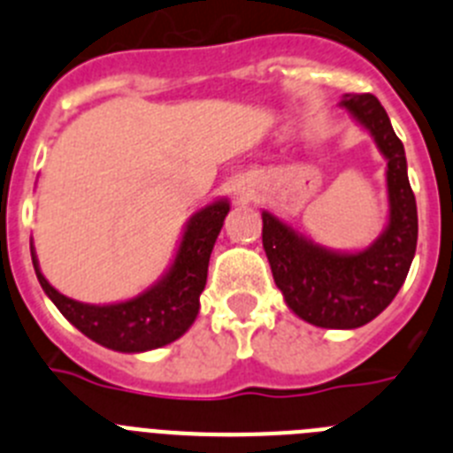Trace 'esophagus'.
<instances>
[{"instance_id": "34e87169", "label": "esophagus", "mask_w": 453, "mask_h": 453, "mask_svg": "<svg viewBox=\"0 0 453 453\" xmlns=\"http://www.w3.org/2000/svg\"><path fill=\"white\" fill-rule=\"evenodd\" d=\"M242 197H250V192H245V190H242Z\"/></svg>"}]
</instances>
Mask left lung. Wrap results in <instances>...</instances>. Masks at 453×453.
Instances as JSON below:
<instances>
[{
  "label": "left lung",
  "mask_w": 453,
  "mask_h": 453,
  "mask_svg": "<svg viewBox=\"0 0 453 453\" xmlns=\"http://www.w3.org/2000/svg\"><path fill=\"white\" fill-rule=\"evenodd\" d=\"M340 106L372 135L388 163L386 229L365 250L340 251L263 211V250L292 313L322 329H358L386 311L406 281L418 247V206L386 108L374 95H345Z\"/></svg>",
  "instance_id": "obj_1"
}]
</instances>
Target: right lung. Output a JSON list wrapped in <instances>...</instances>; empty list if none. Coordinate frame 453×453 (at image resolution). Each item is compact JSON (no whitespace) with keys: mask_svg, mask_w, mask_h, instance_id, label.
<instances>
[{"mask_svg":"<svg viewBox=\"0 0 453 453\" xmlns=\"http://www.w3.org/2000/svg\"><path fill=\"white\" fill-rule=\"evenodd\" d=\"M229 208V199L222 197L190 215L183 226L174 261L165 274L147 290L124 302L83 303L61 295L40 272L38 256L31 242L35 276L63 318L102 347L122 354L158 349L181 338L197 319L199 295L206 286L211 251Z\"/></svg>","mask_w":453,"mask_h":453,"instance_id":"obj_1","label":"right lung"}]
</instances>
